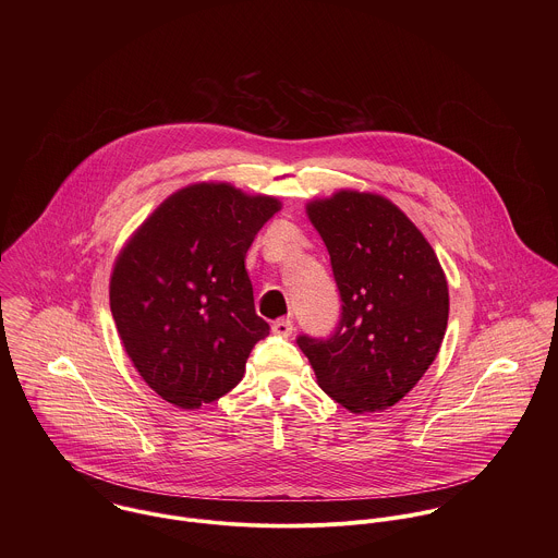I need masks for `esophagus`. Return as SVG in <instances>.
Returning a JSON list of instances; mask_svg holds the SVG:
<instances>
[{
    "label": "esophagus",
    "instance_id": "obj_1",
    "mask_svg": "<svg viewBox=\"0 0 558 558\" xmlns=\"http://www.w3.org/2000/svg\"><path fill=\"white\" fill-rule=\"evenodd\" d=\"M292 330H294V324H292V319L290 318L272 322V332H275V335H279V337H290V335H292Z\"/></svg>",
    "mask_w": 558,
    "mask_h": 558
}]
</instances>
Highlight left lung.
<instances>
[{
  "instance_id": "obj_1",
  "label": "left lung",
  "mask_w": 558,
  "mask_h": 558,
  "mask_svg": "<svg viewBox=\"0 0 558 558\" xmlns=\"http://www.w3.org/2000/svg\"><path fill=\"white\" fill-rule=\"evenodd\" d=\"M341 299L328 337L299 335L328 398L352 412L398 403L434 363L449 319L445 272L429 242L380 195L339 191L307 206Z\"/></svg>"
}]
</instances>
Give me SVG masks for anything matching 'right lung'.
I'll return each instance as SVG.
<instances>
[{
  "instance_id": "add662e5",
  "label": "right lung",
  "mask_w": 558,
  "mask_h": 558,
  "mask_svg": "<svg viewBox=\"0 0 558 558\" xmlns=\"http://www.w3.org/2000/svg\"><path fill=\"white\" fill-rule=\"evenodd\" d=\"M279 210L266 195L193 184L165 199L120 253L109 303L153 391L178 408L230 393L270 326L255 314L244 255Z\"/></svg>"
}]
</instances>
